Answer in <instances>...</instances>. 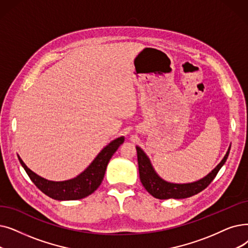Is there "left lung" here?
<instances>
[{
	"label": "left lung",
	"instance_id": "left-lung-1",
	"mask_svg": "<svg viewBox=\"0 0 248 248\" xmlns=\"http://www.w3.org/2000/svg\"><path fill=\"white\" fill-rule=\"evenodd\" d=\"M230 148L231 145L228 148L227 153L225 154L224 158L221 160V162L204 177L197 181L188 182V184H174V182H169L164 180L162 177H160L143 149L136 146L140 179H141L143 186L150 195L159 200H179L192 197L206 188L213 181V179L216 177L219 170L225 164L226 160H227L229 156Z\"/></svg>",
	"mask_w": 248,
	"mask_h": 248
}]
</instances>
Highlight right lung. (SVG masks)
Listing matches in <instances>:
<instances>
[{"mask_svg": "<svg viewBox=\"0 0 248 248\" xmlns=\"http://www.w3.org/2000/svg\"><path fill=\"white\" fill-rule=\"evenodd\" d=\"M124 141V137H118L106 145L90 165L76 177L63 181L48 180L30 170L23 160L18 156L21 165L31 181L46 195L57 201H75L88 197L99 187L110 158Z\"/></svg>", "mask_w": 248, "mask_h": 248, "instance_id": "1", "label": "right lung"}]
</instances>
